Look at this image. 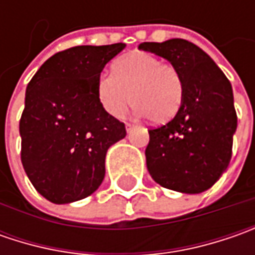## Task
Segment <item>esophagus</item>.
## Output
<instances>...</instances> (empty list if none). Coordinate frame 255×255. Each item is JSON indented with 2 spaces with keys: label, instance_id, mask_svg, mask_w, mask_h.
I'll list each match as a JSON object with an SVG mask.
<instances>
[{
  "label": "esophagus",
  "instance_id": "esophagus-1",
  "mask_svg": "<svg viewBox=\"0 0 255 255\" xmlns=\"http://www.w3.org/2000/svg\"><path fill=\"white\" fill-rule=\"evenodd\" d=\"M132 129H133V125H132V123H126V130H128V133L130 132Z\"/></svg>",
  "mask_w": 255,
  "mask_h": 255
}]
</instances>
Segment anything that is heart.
Here are the masks:
<instances>
[{
	"label": "heart",
	"mask_w": 255,
	"mask_h": 255,
	"mask_svg": "<svg viewBox=\"0 0 255 255\" xmlns=\"http://www.w3.org/2000/svg\"><path fill=\"white\" fill-rule=\"evenodd\" d=\"M96 96L111 116H122L132 101L136 112L153 123H164L180 111L184 79L176 65L137 51L116 61L112 74L99 75Z\"/></svg>",
	"instance_id": "obj_1"
}]
</instances>
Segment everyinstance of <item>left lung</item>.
Returning a JSON list of instances; mask_svg holds the SVG:
<instances>
[{
	"instance_id": "obj_1",
	"label": "left lung",
	"mask_w": 255,
	"mask_h": 255,
	"mask_svg": "<svg viewBox=\"0 0 255 255\" xmlns=\"http://www.w3.org/2000/svg\"><path fill=\"white\" fill-rule=\"evenodd\" d=\"M139 49L166 58L184 79L180 111L149 129L147 170L166 189L190 194L207 190L227 169L233 152L237 113L230 81L209 55L186 39L143 42Z\"/></svg>"
}]
</instances>
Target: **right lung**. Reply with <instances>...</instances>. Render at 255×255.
<instances>
[{
  "instance_id": "right-lung-1",
  "label": "right lung",
  "mask_w": 255,
  "mask_h": 255,
  "mask_svg": "<svg viewBox=\"0 0 255 255\" xmlns=\"http://www.w3.org/2000/svg\"><path fill=\"white\" fill-rule=\"evenodd\" d=\"M125 44L81 45L52 55L29 81L19 121L21 162L36 191L65 204L91 196L105 177V157L126 136L103 111L96 81Z\"/></svg>"
}]
</instances>
